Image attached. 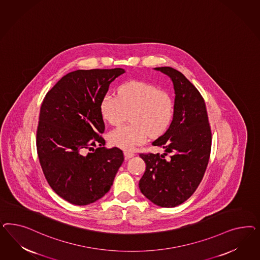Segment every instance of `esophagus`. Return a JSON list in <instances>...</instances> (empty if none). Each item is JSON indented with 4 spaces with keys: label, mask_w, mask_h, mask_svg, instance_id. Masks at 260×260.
Listing matches in <instances>:
<instances>
[{
    "label": "esophagus",
    "mask_w": 260,
    "mask_h": 260,
    "mask_svg": "<svg viewBox=\"0 0 260 260\" xmlns=\"http://www.w3.org/2000/svg\"><path fill=\"white\" fill-rule=\"evenodd\" d=\"M124 155H125L126 159H128V158L134 157V152H133V151H128V150H125V151H124Z\"/></svg>",
    "instance_id": "obj_1"
}]
</instances>
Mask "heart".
Masks as SVG:
<instances>
[{"label":"heart","instance_id":"obj_1","mask_svg":"<svg viewBox=\"0 0 260 260\" xmlns=\"http://www.w3.org/2000/svg\"><path fill=\"white\" fill-rule=\"evenodd\" d=\"M100 111L111 126H119L131 114L132 123L109 134L110 144L125 150H133L158 136L169 127L173 115V97L156 86L142 81H132L119 87L118 95L108 91L102 97Z\"/></svg>","mask_w":260,"mask_h":260}]
</instances>
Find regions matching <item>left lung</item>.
<instances>
[{"label":"left lung","mask_w":260,"mask_h":260,"mask_svg":"<svg viewBox=\"0 0 260 260\" xmlns=\"http://www.w3.org/2000/svg\"><path fill=\"white\" fill-rule=\"evenodd\" d=\"M172 79L174 88L173 121L153 146L163 154L140 153L146 163L139 188L153 204L173 208L192 196L204 176L212 148V132L204 99L180 71L155 68ZM168 153L171 156L165 158Z\"/></svg>","instance_id":"8db88e82"}]
</instances>
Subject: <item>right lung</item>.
I'll list each match as a JSON object with an SVG mask.
<instances>
[{
	"mask_svg": "<svg viewBox=\"0 0 260 260\" xmlns=\"http://www.w3.org/2000/svg\"><path fill=\"white\" fill-rule=\"evenodd\" d=\"M123 69L78 70L60 79L42 103L36 146L49 186L71 204L104 197L124 161L118 148L107 149L100 103Z\"/></svg>",
	"mask_w": 260,
	"mask_h": 260,
	"instance_id": "1",
	"label": "right lung"
}]
</instances>
